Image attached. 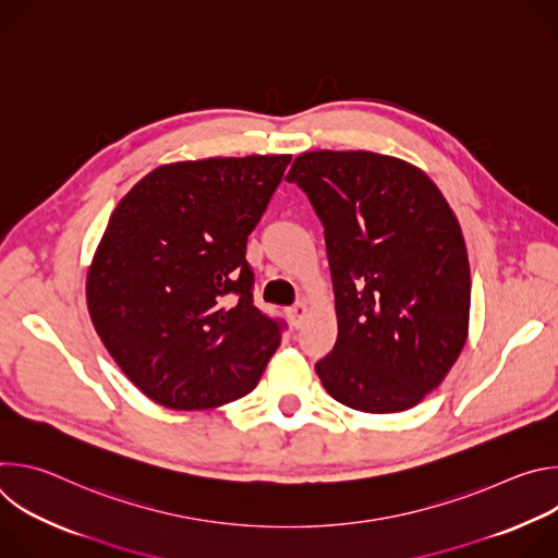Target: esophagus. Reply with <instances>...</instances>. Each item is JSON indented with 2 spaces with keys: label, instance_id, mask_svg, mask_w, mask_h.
Here are the masks:
<instances>
[{
  "label": "esophagus",
  "instance_id": "34e87169",
  "mask_svg": "<svg viewBox=\"0 0 558 558\" xmlns=\"http://www.w3.org/2000/svg\"><path fill=\"white\" fill-rule=\"evenodd\" d=\"M287 315H289V320H291V325L298 329V327H302V323H304V317L308 315V306L304 304V302H298V304H293L291 308H287Z\"/></svg>",
  "mask_w": 558,
  "mask_h": 558
}]
</instances>
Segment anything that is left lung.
I'll use <instances>...</instances> for the list:
<instances>
[{
    "label": "left lung",
    "mask_w": 558,
    "mask_h": 558,
    "mask_svg": "<svg viewBox=\"0 0 558 558\" xmlns=\"http://www.w3.org/2000/svg\"><path fill=\"white\" fill-rule=\"evenodd\" d=\"M325 225L338 342L315 364L362 413L417 407L457 362L470 327V265L454 211L430 177L364 149L295 156L287 174Z\"/></svg>",
    "instance_id": "left-lung-1"
}]
</instances>
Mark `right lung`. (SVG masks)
<instances>
[{
    "label": "right lung",
    "instance_id": "add662e5",
    "mask_svg": "<svg viewBox=\"0 0 558 558\" xmlns=\"http://www.w3.org/2000/svg\"><path fill=\"white\" fill-rule=\"evenodd\" d=\"M289 161L252 154L168 163L112 211L88 267V311L151 402L203 411L256 388L280 325L254 306L245 250Z\"/></svg>",
    "mask_w": 558,
    "mask_h": 558
}]
</instances>
